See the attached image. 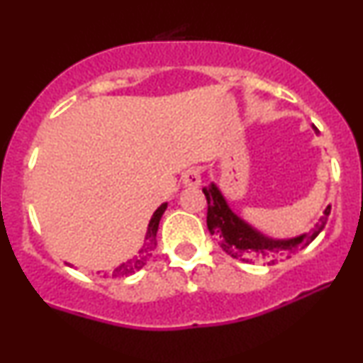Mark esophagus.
Returning a JSON list of instances; mask_svg holds the SVG:
<instances>
[{
  "label": "esophagus",
  "instance_id": "34e87169",
  "mask_svg": "<svg viewBox=\"0 0 363 363\" xmlns=\"http://www.w3.org/2000/svg\"><path fill=\"white\" fill-rule=\"evenodd\" d=\"M182 184L184 187H198L201 184V172H199V169H189L186 170L184 176H182Z\"/></svg>",
  "mask_w": 363,
  "mask_h": 363
}]
</instances>
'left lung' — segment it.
Masks as SVG:
<instances>
[{
  "mask_svg": "<svg viewBox=\"0 0 363 363\" xmlns=\"http://www.w3.org/2000/svg\"><path fill=\"white\" fill-rule=\"evenodd\" d=\"M312 128L315 133H319L318 128ZM203 193H205L208 201V230L211 235H216L218 245L228 256L244 262L274 264V262L285 261L295 256L320 234V230L326 227L329 213H331V206H328L319 222L315 223V227L307 234L291 237V239H272V237L261 234L259 230L245 223L240 216H237L230 210L227 199L223 198L222 191L218 189L215 182H211L208 187H203Z\"/></svg>",
  "mask_w": 363,
  "mask_h": 363,
  "instance_id": "1",
  "label": "left lung"
}]
</instances>
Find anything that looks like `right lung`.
<instances>
[{"label": "right lung", "instance_id": "right-lung-1", "mask_svg": "<svg viewBox=\"0 0 363 363\" xmlns=\"http://www.w3.org/2000/svg\"><path fill=\"white\" fill-rule=\"evenodd\" d=\"M165 210H167V203H162V205L157 208L155 213H153V216H152V220H150L148 228H147V235H145V242H143V245H141L138 254H136L133 259H128L126 262H123V264H119L118 268L112 269V273L109 274L111 278H126V277H129V274L140 272V269L147 264L150 256H152L153 249L157 247L158 223H160V218H162V215H164Z\"/></svg>", "mask_w": 363, "mask_h": 363}]
</instances>
